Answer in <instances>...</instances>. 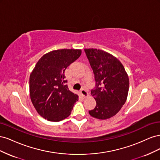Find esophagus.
<instances>
[{
	"label": "esophagus",
	"instance_id": "obj_1",
	"mask_svg": "<svg viewBox=\"0 0 160 160\" xmlns=\"http://www.w3.org/2000/svg\"><path fill=\"white\" fill-rule=\"evenodd\" d=\"M81 94L83 95V97H84V98H87V97L89 96V93H88V91L84 89L81 90Z\"/></svg>",
	"mask_w": 160,
	"mask_h": 160
}]
</instances>
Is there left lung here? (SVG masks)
<instances>
[{
  "label": "left lung",
  "instance_id": "8db88e82",
  "mask_svg": "<svg viewBox=\"0 0 160 160\" xmlns=\"http://www.w3.org/2000/svg\"><path fill=\"white\" fill-rule=\"evenodd\" d=\"M84 51L95 80L91 94L96 101V106L89 113L99 119H109L117 114L126 101L128 75L122 62L112 55L97 49Z\"/></svg>",
  "mask_w": 160,
  "mask_h": 160
}]
</instances>
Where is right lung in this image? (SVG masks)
<instances>
[{
  "label": "right lung",
  "instance_id": "obj_1",
  "mask_svg": "<svg viewBox=\"0 0 160 160\" xmlns=\"http://www.w3.org/2000/svg\"><path fill=\"white\" fill-rule=\"evenodd\" d=\"M81 55L80 49H59L47 53L37 62L30 75V97L43 118L56 122L70 115L79 97L69 91L64 72Z\"/></svg>",
  "mask_w": 160,
  "mask_h": 160
}]
</instances>
